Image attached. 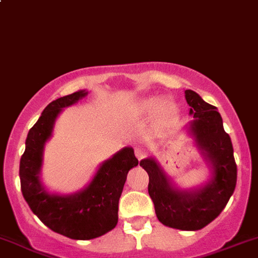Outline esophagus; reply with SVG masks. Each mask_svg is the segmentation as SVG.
I'll use <instances>...</instances> for the list:
<instances>
[{
  "label": "esophagus",
  "mask_w": 258,
  "mask_h": 258,
  "mask_svg": "<svg viewBox=\"0 0 258 258\" xmlns=\"http://www.w3.org/2000/svg\"><path fill=\"white\" fill-rule=\"evenodd\" d=\"M135 155H136V157L139 158V160H142V158L146 157V155H147V151H146L144 147H136L135 148Z\"/></svg>",
  "instance_id": "obj_1"
}]
</instances>
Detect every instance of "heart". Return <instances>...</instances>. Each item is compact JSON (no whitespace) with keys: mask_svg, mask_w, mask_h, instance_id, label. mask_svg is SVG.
<instances>
[{"mask_svg":"<svg viewBox=\"0 0 258 258\" xmlns=\"http://www.w3.org/2000/svg\"><path fill=\"white\" fill-rule=\"evenodd\" d=\"M158 102H160V98L158 97H146L144 100L140 101L139 105H137V110H139L140 112H144V113L151 112V111H153L156 107H157ZM176 111H177V106H176V103L173 102V101L167 100L163 102L162 105L163 114H166V116H172V114L176 113Z\"/></svg>","mask_w":258,"mask_h":258,"instance_id":"1","label":"heart"}]
</instances>
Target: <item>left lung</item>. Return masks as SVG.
I'll return each instance as SVG.
<instances>
[{"mask_svg":"<svg viewBox=\"0 0 258 258\" xmlns=\"http://www.w3.org/2000/svg\"><path fill=\"white\" fill-rule=\"evenodd\" d=\"M194 121L189 132L211 167L212 177L205 186L181 189L171 182L155 158H145L140 166L148 173V194L158 221L168 227L197 231L212 222L227 205L237 182V166L230 136L223 130L217 108L205 102L199 93L184 91Z\"/></svg>","mask_w":258,"mask_h":258,"instance_id":"8db88e82","label":"left lung"}]
</instances>
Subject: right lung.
I'll use <instances>...</instances> for the list:
<instances>
[{
  "mask_svg": "<svg viewBox=\"0 0 258 258\" xmlns=\"http://www.w3.org/2000/svg\"><path fill=\"white\" fill-rule=\"evenodd\" d=\"M77 91L52 101L28 131L26 150L20 161L21 191L32 212L53 232L72 240H92L116 227L118 201L127 173L139 165L134 148L124 147L102 163L82 191L72 195L49 194L41 183L43 148L51 137L62 108L87 95Z\"/></svg>",
  "mask_w": 258,
  "mask_h": 258,
  "instance_id": "1",
  "label": "right lung"
}]
</instances>
